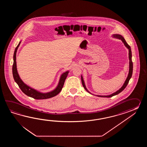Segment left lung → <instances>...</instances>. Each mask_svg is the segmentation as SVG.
<instances>
[{
  "mask_svg": "<svg viewBox=\"0 0 147 147\" xmlns=\"http://www.w3.org/2000/svg\"><path fill=\"white\" fill-rule=\"evenodd\" d=\"M113 37L114 38H117V39H119L120 40H121V41L123 42V43L125 45V46L127 47V48H128V50H129V74H128V77H127V78L126 79V80H125V81L124 84H123L122 87L121 88L118 90L116 92L113 93V94H110V95H107V96L96 95L98 97L110 98V97H112L113 96H114L117 95V94H119V93H120L121 91H122L125 89V88L127 87V84H128V82H129V81L130 80V78H131V77H132V71H133V63H132V53H131L130 46L127 43V42L125 40L124 38L122 36H121V35L119 34H113ZM81 78L82 84V86H83V87L84 88V89L87 91L88 92H89V94H92L91 92H90L88 90L87 88L86 87V85H85V84H84V79H83V77H82V75H81Z\"/></svg>",
  "mask_w": 147,
  "mask_h": 147,
  "instance_id": "8db88e82",
  "label": "left lung"
}]
</instances>
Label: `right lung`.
Segmentation results:
<instances>
[{
  "instance_id": "add662e5",
  "label": "right lung",
  "mask_w": 147,
  "mask_h": 147,
  "mask_svg": "<svg viewBox=\"0 0 147 147\" xmlns=\"http://www.w3.org/2000/svg\"><path fill=\"white\" fill-rule=\"evenodd\" d=\"M20 43H21V41L19 42L18 46L16 47L13 54V75L15 81L25 94H26L29 97L33 98L35 99H48V98L56 96L62 90L65 80L69 73V71H67L66 72H63V74L61 75L59 81L58 82V84L57 85V87L53 90L51 91L46 92V93H42L35 90L32 88L30 87L29 86H28V85L25 84V83L22 81V80L20 79L17 69L16 53Z\"/></svg>"
}]
</instances>
